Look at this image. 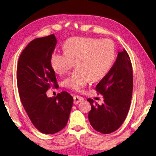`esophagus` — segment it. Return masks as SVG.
I'll return each mask as SVG.
<instances>
[{"mask_svg":"<svg viewBox=\"0 0 156 156\" xmlns=\"http://www.w3.org/2000/svg\"><path fill=\"white\" fill-rule=\"evenodd\" d=\"M73 100H74V104H78V103H80V101H82L83 100V98L82 96H73Z\"/></svg>","mask_w":156,"mask_h":156,"instance_id":"obj_1","label":"esophagus"}]
</instances>
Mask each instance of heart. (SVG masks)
<instances>
[{
  "instance_id": "1",
  "label": "heart",
  "mask_w": 156,
  "mask_h": 156,
  "mask_svg": "<svg viewBox=\"0 0 156 156\" xmlns=\"http://www.w3.org/2000/svg\"><path fill=\"white\" fill-rule=\"evenodd\" d=\"M65 53L54 52L51 64L55 72L63 75L76 65L77 68L65 80V86L79 91L89 81H98L104 78L112 68L116 58V48L108 39L74 37L63 46Z\"/></svg>"
}]
</instances>
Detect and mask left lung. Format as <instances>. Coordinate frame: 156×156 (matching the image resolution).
Returning <instances> with one entry per match:
<instances>
[{
  "instance_id": "obj_1",
  "label": "left lung",
  "mask_w": 156,
  "mask_h": 156,
  "mask_svg": "<svg viewBox=\"0 0 156 156\" xmlns=\"http://www.w3.org/2000/svg\"><path fill=\"white\" fill-rule=\"evenodd\" d=\"M133 87L132 64L123 49L118 53L109 72L96 86L98 94L104 98L103 104L100 105L91 98H87L91 107L88 118L94 129L103 134H109L122 125L130 108Z\"/></svg>"
}]
</instances>
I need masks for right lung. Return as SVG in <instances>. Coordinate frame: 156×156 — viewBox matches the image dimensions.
<instances>
[{
  "label": "right lung",
  "mask_w": 156,
  "mask_h": 156,
  "mask_svg": "<svg viewBox=\"0 0 156 156\" xmlns=\"http://www.w3.org/2000/svg\"><path fill=\"white\" fill-rule=\"evenodd\" d=\"M56 44L53 34L34 39L21 53L16 70L19 96L27 115L39 131L50 135L66 126L73 103L66 91L56 97L46 96L49 88L58 87L51 64Z\"/></svg>",
  "instance_id": "1"
}]
</instances>
